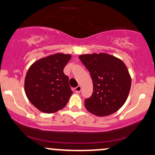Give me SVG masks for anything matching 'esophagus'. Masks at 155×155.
<instances>
[{"label": "esophagus", "instance_id": "obj_1", "mask_svg": "<svg viewBox=\"0 0 155 155\" xmlns=\"http://www.w3.org/2000/svg\"><path fill=\"white\" fill-rule=\"evenodd\" d=\"M74 91H75L77 93H79L80 91H81V86H78L76 88H74Z\"/></svg>", "mask_w": 155, "mask_h": 155}]
</instances>
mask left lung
<instances>
[{
  "label": "left lung",
  "instance_id": "left-lung-1",
  "mask_svg": "<svg viewBox=\"0 0 155 155\" xmlns=\"http://www.w3.org/2000/svg\"><path fill=\"white\" fill-rule=\"evenodd\" d=\"M91 74L93 92L85 107L94 115L107 116L125 104L131 88V77L121 60L106 53L79 56Z\"/></svg>",
  "mask_w": 155,
  "mask_h": 155
}]
</instances>
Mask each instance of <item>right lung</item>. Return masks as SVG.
Returning a JSON list of instances; mask_svg holds the SVG:
<instances>
[{
	"instance_id": "1",
	"label": "right lung",
	"mask_w": 155,
	"mask_h": 155,
	"mask_svg": "<svg viewBox=\"0 0 155 155\" xmlns=\"http://www.w3.org/2000/svg\"><path fill=\"white\" fill-rule=\"evenodd\" d=\"M71 57L58 53L38 60L29 67L25 78V92L40 111L54 113L69 101L72 91L64 69Z\"/></svg>"
}]
</instances>
